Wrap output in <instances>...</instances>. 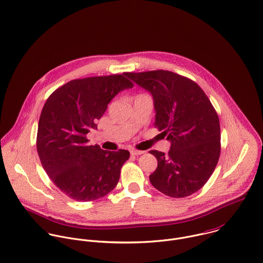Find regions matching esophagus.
Wrapping results in <instances>:
<instances>
[{
    "mask_svg": "<svg viewBox=\"0 0 263 263\" xmlns=\"http://www.w3.org/2000/svg\"><path fill=\"white\" fill-rule=\"evenodd\" d=\"M130 153H131L132 156H139V155H142L144 152L143 151H137V149H131Z\"/></svg>",
    "mask_w": 263,
    "mask_h": 263,
    "instance_id": "esophagus-1",
    "label": "esophagus"
}]
</instances>
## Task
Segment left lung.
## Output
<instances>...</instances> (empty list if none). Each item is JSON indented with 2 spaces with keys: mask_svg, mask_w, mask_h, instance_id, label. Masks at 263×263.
Wrapping results in <instances>:
<instances>
[{
  "mask_svg": "<svg viewBox=\"0 0 263 263\" xmlns=\"http://www.w3.org/2000/svg\"><path fill=\"white\" fill-rule=\"evenodd\" d=\"M126 76L152 94L155 127L171 142L168 155L149 152L158 160L151 183L172 198L195 194L208 181L220 156L215 108L197 83L175 72L158 69Z\"/></svg>",
  "mask_w": 263,
  "mask_h": 263,
  "instance_id": "left-lung-1",
  "label": "left lung"
}]
</instances>
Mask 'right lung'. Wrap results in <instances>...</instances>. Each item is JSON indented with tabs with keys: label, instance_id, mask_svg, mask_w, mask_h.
I'll return each instance as SVG.
<instances>
[{
	"label": "right lung",
	"instance_id": "right-lung-1",
	"mask_svg": "<svg viewBox=\"0 0 263 263\" xmlns=\"http://www.w3.org/2000/svg\"><path fill=\"white\" fill-rule=\"evenodd\" d=\"M133 84L123 74L72 80L55 90L42 109L36 149L52 182L79 202L98 200L119 182L129 159L125 149L108 152L89 145L86 135L97 129V120L110 100Z\"/></svg>",
	"mask_w": 263,
	"mask_h": 263
}]
</instances>
